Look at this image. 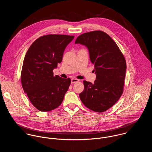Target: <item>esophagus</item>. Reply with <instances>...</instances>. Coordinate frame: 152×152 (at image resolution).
Segmentation results:
<instances>
[{"label":"esophagus","instance_id":"34e87169","mask_svg":"<svg viewBox=\"0 0 152 152\" xmlns=\"http://www.w3.org/2000/svg\"><path fill=\"white\" fill-rule=\"evenodd\" d=\"M79 81V80L77 79V78H72L71 79V84H74L77 82H78Z\"/></svg>","mask_w":152,"mask_h":152}]
</instances>
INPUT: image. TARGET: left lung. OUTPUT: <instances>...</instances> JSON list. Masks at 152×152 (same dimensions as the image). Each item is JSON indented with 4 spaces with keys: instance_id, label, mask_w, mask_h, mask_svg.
<instances>
[{
    "instance_id": "8db88e82",
    "label": "left lung",
    "mask_w": 152,
    "mask_h": 152,
    "mask_svg": "<svg viewBox=\"0 0 152 152\" xmlns=\"http://www.w3.org/2000/svg\"><path fill=\"white\" fill-rule=\"evenodd\" d=\"M75 44L87 47L94 65V83L84 81L80 98L88 108L102 112L111 108L121 96L126 70L125 57L118 46L106 33L94 31L79 36Z\"/></svg>"
}]
</instances>
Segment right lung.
Masks as SVG:
<instances>
[{
	"label": "right lung",
	"mask_w": 152,
	"mask_h": 152,
	"mask_svg": "<svg viewBox=\"0 0 152 152\" xmlns=\"http://www.w3.org/2000/svg\"><path fill=\"white\" fill-rule=\"evenodd\" d=\"M74 36L49 34L33 42L25 56L22 66V87L33 105L48 112L62 103L71 84L70 78L54 76L53 69L63 60L66 47Z\"/></svg>",
	"instance_id": "1"
}]
</instances>
